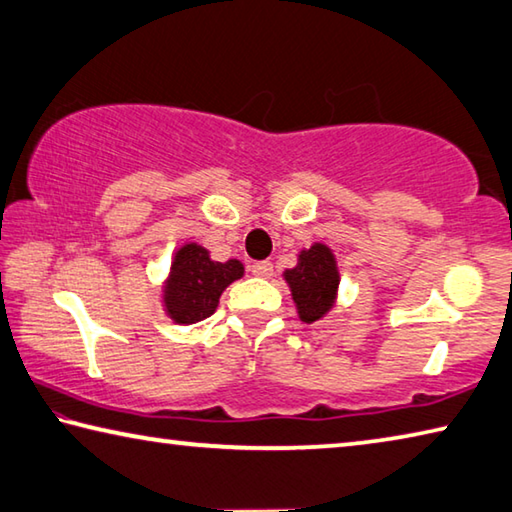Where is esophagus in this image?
<instances>
[{
  "mask_svg": "<svg viewBox=\"0 0 512 512\" xmlns=\"http://www.w3.org/2000/svg\"><path fill=\"white\" fill-rule=\"evenodd\" d=\"M250 273H253L255 277H271L273 264L271 262H253V266H250Z\"/></svg>",
  "mask_w": 512,
  "mask_h": 512,
  "instance_id": "esophagus-1",
  "label": "esophagus"
}]
</instances>
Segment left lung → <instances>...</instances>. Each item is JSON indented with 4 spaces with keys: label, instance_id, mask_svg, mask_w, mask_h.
<instances>
[{
    "label": "left lung",
    "instance_id": "left-lung-1",
    "mask_svg": "<svg viewBox=\"0 0 512 512\" xmlns=\"http://www.w3.org/2000/svg\"><path fill=\"white\" fill-rule=\"evenodd\" d=\"M302 323H316L334 307L339 293V266L332 248L314 244L298 255V264L284 271Z\"/></svg>",
    "mask_w": 512,
    "mask_h": 512
}]
</instances>
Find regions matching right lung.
Segmentation results:
<instances>
[{
    "mask_svg": "<svg viewBox=\"0 0 512 512\" xmlns=\"http://www.w3.org/2000/svg\"><path fill=\"white\" fill-rule=\"evenodd\" d=\"M239 277H244V264L239 259L214 262L210 250L203 246H180L162 289L164 311L178 325L201 323L214 314L221 293Z\"/></svg>",
    "mask_w": 512,
    "mask_h": 512,
    "instance_id": "right-lung-1",
    "label": "right lung"
}]
</instances>
